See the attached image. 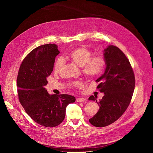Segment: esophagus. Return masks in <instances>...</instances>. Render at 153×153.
Instances as JSON below:
<instances>
[{"label":"esophagus","instance_id":"esophagus-1","mask_svg":"<svg viewBox=\"0 0 153 153\" xmlns=\"http://www.w3.org/2000/svg\"><path fill=\"white\" fill-rule=\"evenodd\" d=\"M85 99L84 98H83V97H80V98H77V99H76V101L77 102H83V101H85Z\"/></svg>","mask_w":153,"mask_h":153}]
</instances>
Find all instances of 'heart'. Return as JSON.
Returning a JSON list of instances; mask_svg holds the SVG:
<instances>
[{
	"mask_svg": "<svg viewBox=\"0 0 153 153\" xmlns=\"http://www.w3.org/2000/svg\"><path fill=\"white\" fill-rule=\"evenodd\" d=\"M88 48L80 47L70 51L65 56V59L70 60L81 67V70L84 76L89 79H94L101 75L106 66V60L103 56L95 55ZM65 64L62 57H59L55 62L54 71L59 73ZM83 83L81 81H75L70 84V87H81Z\"/></svg>",
	"mask_w": 153,
	"mask_h": 153,
	"instance_id": "heart-1",
	"label": "heart"
}]
</instances>
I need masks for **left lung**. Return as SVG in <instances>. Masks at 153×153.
<instances>
[{"instance_id":"8db88e82","label":"left lung","mask_w":153,"mask_h":153,"mask_svg":"<svg viewBox=\"0 0 153 153\" xmlns=\"http://www.w3.org/2000/svg\"><path fill=\"white\" fill-rule=\"evenodd\" d=\"M106 60L105 73L96 80L97 88L104 93L97 102L93 96L90 100H96L99 106L97 113L90 123L96 127H104L116 121L126 111L131 100L135 87V77L129 60L117 47L109 45L103 51Z\"/></svg>"}]
</instances>
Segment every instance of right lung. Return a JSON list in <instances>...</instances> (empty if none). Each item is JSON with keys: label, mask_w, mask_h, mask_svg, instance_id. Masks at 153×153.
I'll return each instance as SVG.
<instances>
[{"label": "right lung", "mask_w": 153, "mask_h": 153, "mask_svg": "<svg viewBox=\"0 0 153 153\" xmlns=\"http://www.w3.org/2000/svg\"><path fill=\"white\" fill-rule=\"evenodd\" d=\"M59 53L57 46L51 43L36 48L22 62L17 77L21 105L34 121L45 127L60 124L67 105L76 100L68 94H50L44 88Z\"/></svg>", "instance_id": "1"}]
</instances>
